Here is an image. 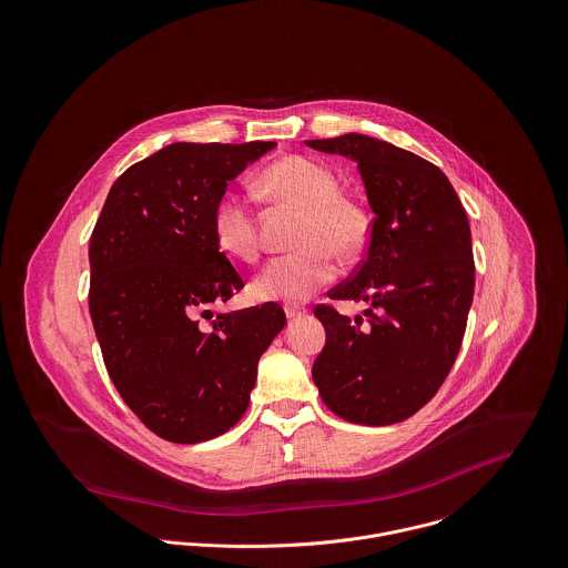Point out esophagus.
Returning <instances> with one entry per match:
<instances>
[{
	"mask_svg": "<svg viewBox=\"0 0 568 568\" xmlns=\"http://www.w3.org/2000/svg\"><path fill=\"white\" fill-rule=\"evenodd\" d=\"M285 314L290 320H301V317H305L307 312L305 310H301V307H285Z\"/></svg>",
	"mask_w": 568,
	"mask_h": 568,
	"instance_id": "esophagus-1",
	"label": "esophagus"
}]
</instances>
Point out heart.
Here are the masks:
<instances>
[{"mask_svg": "<svg viewBox=\"0 0 568 568\" xmlns=\"http://www.w3.org/2000/svg\"><path fill=\"white\" fill-rule=\"evenodd\" d=\"M258 187L272 200L303 211V220L294 237L301 251L274 256L254 278L253 294L261 301H307L337 276V253L353 254L364 246L366 213L342 193L331 168L303 154L267 165ZM213 237L224 253L254 261L261 253V235L253 202L240 193L226 195L213 213Z\"/></svg>", "mask_w": 568, "mask_h": 568, "instance_id": "b5f03b06", "label": "heart"}]
</instances>
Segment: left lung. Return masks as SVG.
I'll use <instances>...</instances> for the list:
<instances>
[{"label": "left lung", "mask_w": 568, "mask_h": 568, "mask_svg": "<svg viewBox=\"0 0 568 568\" xmlns=\"http://www.w3.org/2000/svg\"><path fill=\"white\" fill-rule=\"evenodd\" d=\"M357 163L375 213L364 261L328 292L366 301L368 320L315 305L326 344L312 368L326 407L357 425H394L440 389L466 331L475 261L466 211L434 163L366 134L307 141Z\"/></svg>", "instance_id": "8db88e82"}]
</instances>
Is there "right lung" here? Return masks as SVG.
I'll use <instances>...</instances> for the list:
<instances>
[{
	"label": "right lung",
	"instance_id": "1",
	"mask_svg": "<svg viewBox=\"0 0 568 568\" xmlns=\"http://www.w3.org/2000/svg\"><path fill=\"white\" fill-rule=\"evenodd\" d=\"M274 145L172 143L113 183L91 233L89 312L109 377L163 440L235 427L258 357L287 322L276 303L209 310L244 287L213 237V213L229 181Z\"/></svg>",
	"mask_w": 568,
	"mask_h": 568
}]
</instances>
